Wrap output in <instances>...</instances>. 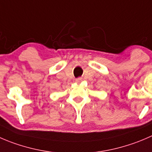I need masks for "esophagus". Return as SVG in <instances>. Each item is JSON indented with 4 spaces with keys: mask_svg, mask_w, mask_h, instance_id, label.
Instances as JSON below:
<instances>
[{
    "mask_svg": "<svg viewBox=\"0 0 152 152\" xmlns=\"http://www.w3.org/2000/svg\"><path fill=\"white\" fill-rule=\"evenodd\" d=\"M81 81H82V78L81 77H78V78H77V79H75L76 83H80V82H81Z\"/></svg>",
    "mask_w": 152,
    "mask_h": 152,
    "instance_id": "1",
    "label": "esophagus"
}]
</instances>
